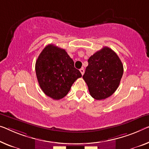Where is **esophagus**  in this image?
<instances>
[{"label": "esophagus", "mask_w": 149, "mask_h": 149, "mask_svg": "<svg viewBox=\"0 0 149 149\" xmlns=\"http://www.w3.org/2000/svg\"><path fill=\"white\" fill-rule=\"evenodd\" d=\"M79 71H80V72H81V75H84V70L83 68H81V69H80V70H79Z\"/></svg>", "instance_id": "34e87169"}]
</instances>
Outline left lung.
I'll list each match as a JSON object with an SVG mask.
<instances>
[{
	"label": "left lung",
	"mask_w": 149,
	"mask_h": 149,
	"mask_svg": "<svg viewBox=\"0 0 149 149\" xmlns=\"http://www.w3.org/2000/svg\"><path fill=\"white\" fill-rule=\"evenodd\" d=\"M83 79L91 96L97 100L114 94L123 75V65L117 54L108 47L92 55L88 59Z\"/></svg>",
	"instance_id": "obj_1"
}]
</instances>
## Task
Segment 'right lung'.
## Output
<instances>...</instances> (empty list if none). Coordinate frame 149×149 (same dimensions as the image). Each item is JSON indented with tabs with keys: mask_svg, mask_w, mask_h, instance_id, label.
I'll list each match as a JSON object with an SVG mask.
<instances>
[{
	"mask_svg": "<svg viewBox=\"0 0 149 149\" xmlns=\"http://www.w3.org/2000/svg\"><path fill=\"white\" fill-rule=\"evenodd\" d=\"M35 72L43 92L56 100L65 97L74 81L81 77L65 50L52 44L40 53L35 63Z\"/></svg>",
	"mask_w": 149,
	"mask_h": 149,
	"instance_id": "obj_1",
	"label": "right lung"
}]
</instances>
